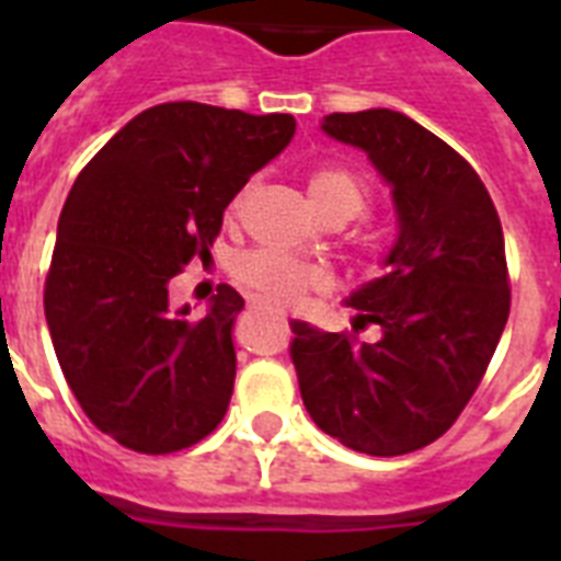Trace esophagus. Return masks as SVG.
I'll return each mask as SVG.
<instances>
[{
  "instance_id": "1",
  "label": "esophagus",
  "mask_w": 561,
  "mask_h": 561,
  "mask_svg": "<svg viewBox=\"0 0 561 561\" xmlns=\"http://www.w3.org/2000/svg\"><path fill=\"white\" fill-rule=\"evenodd\" d=\"M255 308H264V306H262V302H255V299H253V302H250V311H255Z\"/></svg>"
}]
</instances>
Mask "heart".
<instances>
[{
	"label": "heart",
	"instance_id": "obj_1",
	"mask_svg": "<svg viewBox=\"0 0 561 561\" xmlns=\"http://www.w3.org/2000/svg\"><path fill=\"white\" fill-rule=\"evenodd\" d=\"M247 192L241 188L232 201V209H241ZM308 197L325 220H352L367 209L369 186L358 171L350 165H323L308 178ZM232 276L253 297L273 306H294L306 290L329 285V273L320 264L299 262L276 250H250L232 262Z\"/></svg>",
	"mask_w": 561,
	"mask_h": 561
}]
</instances>
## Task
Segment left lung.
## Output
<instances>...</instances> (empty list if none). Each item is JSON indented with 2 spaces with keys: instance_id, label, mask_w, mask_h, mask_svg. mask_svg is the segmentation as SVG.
Wrapping results in <instances>:
<instances>
[{
  "instance_id": "1",
  "label": "left lung",
  "mask_w": 561,
  "mask_h": 561,
  "mask_svg": "<svg viewBox=\"0 0 561 561\" xmlns=\"http://www.w3.org/2000/svg\"><path fill=\"white\" fill-rule=\"evenodd\" d=\"M323 130L367 151L390 183L399 238L387 273L346 299L352 332L294 320L290 358L320 431L399 457L457 422L495 355L510 317L504 229L478 171L404 113H332ZM369 322L382 325L378 344L354 337Z\"/></svg>"
}]
</instances>
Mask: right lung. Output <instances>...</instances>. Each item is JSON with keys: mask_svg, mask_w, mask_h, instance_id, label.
<instances>
[{"mask_svg": "<svg viewBox=\"0 0 561 561\" xmlns=\"http://www.w3.org/2000/svg\"><path fill=\"white\" fill-rule=\"evenodd\" d=\"M294 130L288 113L171 101L130 118L75 180L46 276V323L83 413L130 451H183L227 413L244 299L220 285L192 320L188 306H169V282L209 255L229 201Z\"/></svg>", "mask_w": 561, "mask_h": 561, "instance_id": "obj_1", "label": "right lung"}]
</instances>
